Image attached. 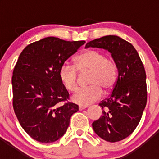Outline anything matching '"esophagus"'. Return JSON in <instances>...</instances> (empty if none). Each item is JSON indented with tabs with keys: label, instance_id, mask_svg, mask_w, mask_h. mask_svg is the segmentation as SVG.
I'll use <instances>...</instances> for the list:
<instances>
[{
	"label": "esophagus",
	"instance_id": "obj_1",
	"mask_svg": "<svg viewBox=\"0 0 159 159\" xmlns=\"http://www.w3.org/2000/svg\"><path fill=\"white\" fill-rule=\"evenodd\" d=\"M87 107H88V105H80V106H79V109H80V110H84V109H85V108Z\"/></svg>",
	"mask_w": 159,
	"mask_h": 159
}]
</instances>
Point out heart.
<instances>
[{"mask_svg": "<svg viewBox=\"0 0 159 159\" xmlns=\"http://www.w3.org/2000/svg\"><path fill=\"white\" fill-rule=\"evenodd\" d=\"M75 66L79 71L90 70L89 84L87 88H80L73 94L71 99L80 105H88L100 99L102 88L110 90L115 86L118 78V67L112 59L98 50L90 49L78 55ZM74 66L64 63L59 70V78L63 87L69 92L77 88V71Z\"/></svg>", "mask_w": 159, "mask_h": 159, "instance_id": "heart-1", "label": "heart"}]
</instances>
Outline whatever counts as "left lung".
I'll use <instances>...</instances> for the list:
<instances>
[{
    "instance_id": "left-lung-1",
    "label": "left lung",
    "mask_w": 159,
    "mask_h": 159,
    "mask_svg": "<svg viewBox=\"0 0 159 159\" xmlns=\"http://www.w3.org/2000/svg\"><path fill=\"white\" fill-rule=\"evenodd\" d=\"M99 48L111 54L118 67V78L111 94L99 103L102 114L92 123L98 136L110 143L128 137L139 123L147 100L146 71L131 43L117 36H102L85 48Z\"/></svg>"
}]
</instances>
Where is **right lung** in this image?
Segmentation results:
<instances>
[{
  "mask_svg": "<svg viewBox=\"0 0 159 159\" xmlns=\"http://www.w3.org/2000/svg\"><path fill=\"white\" fill-rule=\"evenodd\" d=\"M84 43L49 36L30 43L20 54L12 73V105L20 126L33 139L58 140L79 111L75 103H63L69 94L60 83L59 70Z\"/></svg>",
  "mask_w": 159,
  "mask_h": 159,
  "instance_id": "1",
  "label": "right lung"
}]
</instances>
